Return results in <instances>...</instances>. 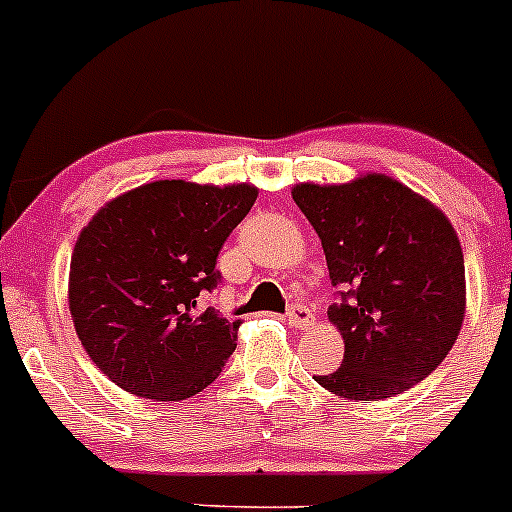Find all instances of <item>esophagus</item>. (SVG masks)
I'll use <instances>...</instances> for the list:
<instances>
[{
	"label": "esophagus",
	"instance_id": "esophagus-1",
	"mask_svg": "<svg viewBox=\"0 0 512 512\" xmlns=\"http://www.w3.org/2000/svg\"><path fill=\"white\" fill-rule=\"evenodd\" d=\"M287 322H290L292 327H310L312 322H315V317H312L310 307L292 305L290 310H287Z\"/></svg>",
	"mask_w": 512,
	"mask_h": 512
}]
</instances>
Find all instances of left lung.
<instances>
[{
  "mask_svg": "<svg viewBox=\"0 0 512 512\" xmlns=\"http://www.w3.org/2000/svg\"><path fill=\"white\" fill-rule=\"evenodd\" d=\"M332 287L327 317L345 340L337 370L315 375L350 400H385L430 375L458 340L465 262L448 217L385 175L347 185H297Z\"/></svg>",
  "mask_w": 512,
  "mask_h": 512,
  "instance_id": "1",
  "label": "left lung"
}]
</instances>
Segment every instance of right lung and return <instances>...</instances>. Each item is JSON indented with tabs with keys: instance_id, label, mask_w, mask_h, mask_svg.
<instances>
[{
	"instance_id": "obj_1",
	"label": "right lung",
	"mask_w": 512,
	"mask_h": 512,
	"mask_svg": "<svg viewBox=\"0 0 512 512\" xmlns=\"http://www.w3.org/2000/svg\"><path fill=\"white\" fill-rule=\"evenodd\" d=\"M252 185L160 180L89 220L69 265L74 330L94 365L150 400H185L215 382L240 322L200 297L220 285L217 255L255 205Z\"/></svg>"
}]
</instances>
